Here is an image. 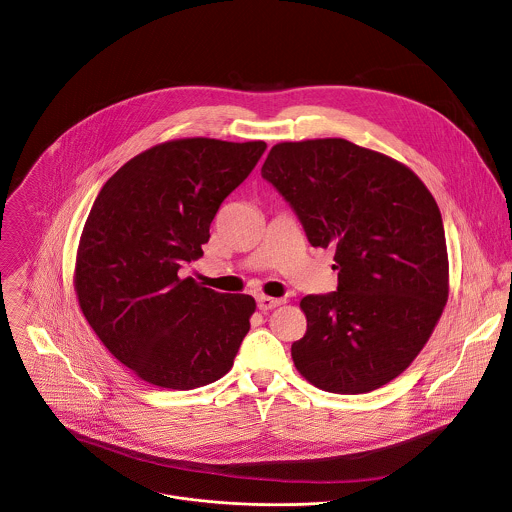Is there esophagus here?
<instances>
[{
	"label": "esophagus",
	"instance_id": "obj_1",
	"mask_svg": "<svg viewBox=\"0 0 512 512\" xmlns=\"http://www.w3.org/2000/svg\"><path fill=\"white\" fill-rule=\"evenodd\" d=\"M283 304V298H271V296H259L257 298V306H259V310H263V312H267V310H273V308H277V306H281Z\"/></svg>",
	"mask_w": 512,
	"mask_h": 512
}]
</instances>
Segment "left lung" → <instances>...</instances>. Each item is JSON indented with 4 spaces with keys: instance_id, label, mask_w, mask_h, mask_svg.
Wrapping results in <instances>:
<instances>
[{
    "instance_id": "obj_1",
    "label": "left lung",
    "mask_w": 512,
    "mask_h": 512,
    "mask_svg": "<svg viewBox=\"0 0 512 512\" xmlns=\"http://www.w3.org/2000/svg\"><path fill=\"white\" fill-rule=\"evenodd\" d=\"M261 176L300 220L312 247H332L338 290L300 300L308 328L292 343L302 377L361 395L398 377L448 300L440 208L397 161L345 139L279 143Z\"/></svg>"
}]
</instances>
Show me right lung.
<instances>
[{
    "mask_svg": "<svg viewBox=\"0 0 512 512\" xmlns=\"http://www.w3.org/2000/svg\"><path fill=\"white\" fill-rule=\"evenodd\" d=\"M265 149L263 141H169L133 157L100 190L74 286L96 336L143 381L190 391L231 369L253 296L216 292L178 271L204 253L222 202Z\"/></svg>",
    "mask_w": 512,
    "mask_h": 512,
    "instance_id": "1",
    "label": "right lung"
}]
</instances>
